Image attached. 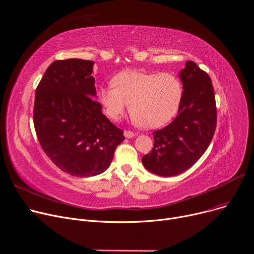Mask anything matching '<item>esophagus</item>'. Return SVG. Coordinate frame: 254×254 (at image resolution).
Segmentation results:
<instances>
[{
	"instance_id": "esophagus-1",
	"label": "esophagus",
	"mask_w": 254,
	"mask_h": 254,
	"mask_svg": "<svg viewBox=\"0 0 254 254\" xmlns=\"http://www.w3.org/2000/svg\"><path fill=\"white\" fill-rule=\"evenodd\" d=\"M124 135H125V137H126V138H132V137H134L136 134H135V133H133V132H131V131L126 130V131H124Z\"/></svg>"
}]
</instances>
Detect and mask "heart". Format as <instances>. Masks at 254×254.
<instances>
[{"label":"heart","instance_id":"heart-1","mask_svg":"<svg viewBox=\"0 0 254 254\" xmlns=\"http://www.w3.org/2000/svg\"><path fill=\"white\" fill-rule=\"evenodd\" d=\"M113 86L101 87L98 99L106 115L118 120L129 102L132 120L141 128H158L175 117L183 98V83L168 72L125 70L115 75Z\"/></svg>","mask_w":254,"mask_h":254}]
</instances>
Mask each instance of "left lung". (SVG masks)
<instances>
[{"label":"left lung","mask_w":254,"mask_h":254,"mask_svg":"<svg viewBox=\"0 0 254 254\" xmlns=\"http://www.w3.org/2000/svg\"><path fill=\"white\" fill-rule=\"evenodd\" d=\"M179 77L184 91L178 116L166 127L153 132L154 148L141 158L150 173L162 177L180 175L194 164L208 149L217 123L210 76L188 61Z\"/></svg>","instance_id":"obj_1"}]
</instances>
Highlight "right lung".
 <instances>
[{"instance_id":"right-lung-1","label":"right lung","mask_w":254,"mask_h":254,"mask_svg":"<svg viewBox=\"0 0 254 254\" xmlns=\"http://www.w3.org/2000/svg\"><path fill=\"white\" fill-rule=\"evenodd\" d=\"M93 66L81 59L52 63L35 96L34 126L44 153L60 170L80 178L105 172L125 139L94 100Z\"/></svg>"}]
</instances>
